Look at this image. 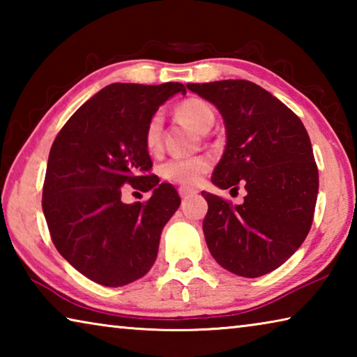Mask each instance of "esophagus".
Wrapping results in <instances>:
<instances>
[{
    "label": "esophagus",
    "mask_w": 357,
    "mask_h": 357,
    "mask_svg": "<svg viewBox=\"0 0 357 357\" xmlns=\"http://www.w3.org/2000/svg\"><path fill=\"white\" fill-rule=\"evenodd\" d=\"M193 193H197V190L187 189V187H179V195H181V198H187L189 195H193Z\"/></svg>",
    "instance_id": "esophagus-1"
}]
</instances>
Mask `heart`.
<instances>
[{
  "mask_svg": "<svg viewBox=\"0 0 357 357\" xmlns=\"http://www.w3.org/2000/svg\"><path fill=\"white\" fill-rule=\"evenodd\" d=\"M176 114L198 132H206L214 123L213 108L202 99L190 98L183 100L176 107ZM162 128H164V118L160 113H154L148 121L146 130H144V143L153 153L160 149ZM211 165H213V162L208 155L173 157L160 167V174L168 183L192 187L200 183L203 174L211 170Z\"/></svg>",
  "mask_w": 357,
  "mask_h": 357,
  "instance_id": "1",
  "label": "heart"
}]
</instances>
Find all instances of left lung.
Here are the masks:
<instances>
[{
	"label": "left lung",
	"instance_id": "left-lung-1",
	"mask_svg": "<svg viewBox=\"0 0 357 357\" xmlns=\"http://www.w3.org/2000/svg\"><path fill=\"white\" fill-rule=\"evenodd\" d=\"M220 112L227 146L213 184L236 190L243 204L202 192L203 231L211 255L229 273L264 275L282 266L310 231L318 168L309 134L289 108L249 80L187 83Z\"/></svg>",
	"mask_w": 357,
	"mask_h": 357
}]
</instances>
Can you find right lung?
<instances>
[{
	"label": "right lung",
	"instance_id": "obj_1",
	"mask_svg": "<svg viewBox=\"0 0 357 357\" xmlns=\"http://www.w3.org/2000/svg\"><path fill=\"white\" fill-rule=\"evenodd\" d=\"M181 83H113L72 114L48 154L42 209L56 250L84 277L124 287L153 268L160 233L179 208L172 184L151 174L148 121ZM153 190L126 205L120 187Z\"/></svg>",
	"mask_w": 357,
	"mask_h": 357
}]
</instances>
